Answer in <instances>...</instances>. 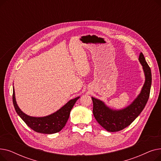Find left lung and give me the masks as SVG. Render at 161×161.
I'll return each instance as SVG.
<instances>
[{
  "mask_svg": "<svg viewBox=\"0 0 161 161\" xmlns=\"http://www.w3.org/2000/svg\"><path fill=\"white\" fill-rule=\"evenodd\" d=\"M139 62L142 66L145 82L139 95L127 106L119 109L108 106L103 100L91 97L94 117L97 122L108 132H117L129 126L141 114L147 102L151 86V72L145 57L140 53Z\"/></svg>",
  "mask_w": 161,
  "mask_h": 161,
  "instance_id": "1",
  "label": "left lung"
}]
</instances>
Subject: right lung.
<instances>
[{"mask_svg": "<svg viewBox=\"0 0 161 161\" xmlns=\"http://www.w3.org/2000/svg\"><path fill=\"white\" fill-rule=\"evenodd\" d=\"M80 97H78L70 100L60 109L52 114L44 117H32L23 112L18 106L13 87V104L17 114L31 129L39 133L49 134L61 131L69 119L72 108Z\"/></svg>", "mask_w": 161, "mask_h": 161, "instance_id": "right-lung-1", "label": "right lung"}]
</instances>
